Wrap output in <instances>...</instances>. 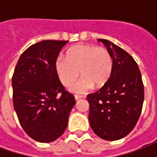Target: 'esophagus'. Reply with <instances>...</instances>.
Listing matches in <instances>:
<instances>
[{"label":"esophagus","instance_id":"esophagus-1","mask_svg":"<svg viewBox=\"0 0 157 157\" xmlns=\"http://www.w3.org/2000/svg\"><path fill=\"white\" fill-rule=\"evenodd\" d=\"M84 97L83 96H80V95H75V101H78V100H80V99L83 98Z\"/></svg>","mask_w":157,"mask_h":157}]
</instances>
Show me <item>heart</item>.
Here are the masks:
<instances>
[{"mask_svg":"<svg viewBox=\"0 0 157 157\" xmlns=\"http://www.w3.org/2000/svg\"><path fill=\"white\" fill-rule=\"evenodd\" d=\"M55 67L59 82L65 86L71 85L81 73L82 77L70 91L84 93L94 86L100 88L108 83L112 75L113 58L106 48L78 44L69 49L66 59H57Z\"/></svg>","mask_w":157,"mask_h":157,"instance_id":"heart-1","label":"heart"}]
</instances>
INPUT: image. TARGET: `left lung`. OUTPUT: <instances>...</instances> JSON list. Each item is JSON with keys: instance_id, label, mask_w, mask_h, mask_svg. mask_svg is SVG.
<instances>
[{"instance_id": "8db88e82", "label": "left lung", "mask_w": 157, "mask_h": 157, "mask_svg": "<svg viewBox=\"0 0 157 157\" xmlns=\"http://www.w3.org/2000/svg\"><path fill=\"white\" fill-rule=\"evenodd\" d=\"M98 41L112 55L113 71L105 86L87 95L89 122L100 138L117 140L128 135L136 125L144 102V86L131 55L109 40Z\"/></svg>"}]
</instances>
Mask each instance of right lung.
I'll use <instances>...</instances> for the list:
<instances>
[{"label":"right lung","instance_id":"add662e5","mask_svg":"<svg viewBox=\"0 0 157 157\" xmlns=\"http://www.w3.org/2000/svg\"><path fill=\"white\" fill-rule=\"evenodd\" d=\"M68 41L44 40L20 56L12 80L13 106L29 137L42 143L59 138L75 104L55 71V61Z\"/></svg>","mask_w":157,"mask_h":157}]
</instances>
